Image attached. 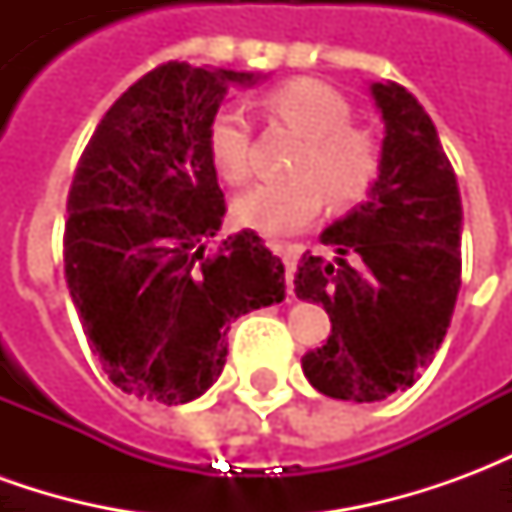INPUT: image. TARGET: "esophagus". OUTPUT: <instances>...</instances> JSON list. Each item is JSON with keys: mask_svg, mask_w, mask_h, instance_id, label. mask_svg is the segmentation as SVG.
I'll use <instances>...</instances> for the list:
<instances>
[{"mask_svg": "<svg viewBox=\"0 0 512 512\" xmlns=\"http://www.w3.org/2000/svg\"><path fill=\"white\" fill-rule=\"evenodd\" d=\"M274 255L285 263V282H288V293H293V277H296V249L290 246H274Z\"/></svg>", "mask_w": 512, "mask_h": 512, "instance_id": "esophagus-1", "label": "esophagus"}]
</instances>
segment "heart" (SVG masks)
<instances>
[{"instance_id": "1", "label": "heart", "mask_w": 512, "mask_h": 512, "mask_svg": "<svg viewBox=\"0 0 512 512\" xmlns=\"http://www.w3.org/2000/svg\"><path fill=\"white\" fill-rule=\"evenodd\" d=\"M271 120H279L304 145L296 150L293 178L266 180L233 202L235 222L268 238H288L318 216L323 200L354 205L378 175L373 136L351 126V104L334 87L315 79H296L263 98ZM249 120L238 109H224L208 128V156L227 183H244L252 172Z\"/></svg>"}]
</instances>
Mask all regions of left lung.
Instances as JSON below:
<instances>
[{"mask_svg": "<svg viewBox=\"0 0 512 512\" xmlns=\"http://www.w3.org/2000/svg\"><path fill=\"white\" fill-rule=\"evenodd\" d=\"M384 120L367 202L321 233L334 260L304 255L296 296L329 312L332 334L301 356L334 400L376 403L414 384L450 326L461 288L463 208L436 126L406 87L373 82Z\"/></svg>", "mask_w": 512, "mask_h": 512, "instance_id": "1", "label": "left lung"}]
</instances>
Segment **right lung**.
<instances>
[{"mask_svg": "<svg viewBox=\"0 0 512 512\" xmlns=\"http://www.w3.org/2000/svg\"><path fill=\"white\" fill-rule=\"evenodd\" d=\"M263 73L167 62L117 98L73 175L65 279L87 343L128 395L180 406L227 362L235 318L285 299V266L255 230L227 235L208 128L230 87Z\"/></svg>", "mask_w": 512, "mask_h": 512, "instance_id": "1", "label": "right lung"}]
</instances>
